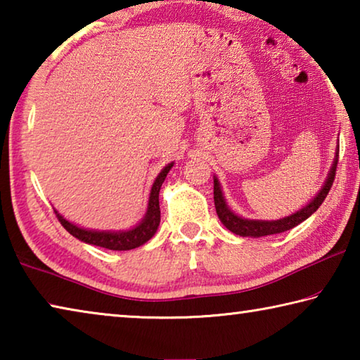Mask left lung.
I'll use <instances>...</instances> for the list:
<instances>
[{
  "instance_id": "obj_1",
  "label": "left lung",
  "mask_w": 360,
  "mask_h": 360,
  "mask_svg": "<svg viewBox=\"0 0 360 360\" xmlns=\"http://www.w3.org/2000/svg\"><path fill=\"white\" fill-rule=\"evenodd\" d=\"M337 163H338V150L335 152L333 157V163L330 167V172L327 174V179L322 184L321 191L314 195V197L309 200V202L292 214L276 219V221H260V219H246L241 217L230 210V206L225 202V197L222 193V187L221 182H219L217 176H214V205H216V212L221 222L224 224L225 229H229L231 233L240 235V236H251V238H260V236H266V235H276V233H283L285 230L294 229L295 225H298L303 221L313 214V212L319 208L324 202L328 191L333 184L335 179V169H337Z\"/></svg>"
}]
</instances>
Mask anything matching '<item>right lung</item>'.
Instances as JSON below:
<instances>
[{
	"mask_svg": "<svg viewBox=\"0 0 360 360\" xmlns=\"http://www.w3.org/2000/svg\"><path fill=\"white\" fill-rule=\"evenodd\" d=\"M174 162L168 163L167 167L162 168V172L157 174L154 184L150 187L149 200H148V210H146L144 217L136 225L127 229V230H94V229H84L79 225L70 222L65 219L57 210L56 214L58 217L60 224L70 231V233L77 238L79 241L87 243V245L100 246L111 249V251H130V249L139 248L144 243H148L152 236L155 235L160 224V205H158V193H160V187L165 181L169 169L173 168Z\"/></svg>",
	"mask_w": 360,
	"mask_h": 360,
	"instance_id": "right-lung-1",
	"label": "right lung"
}]
</instances>
